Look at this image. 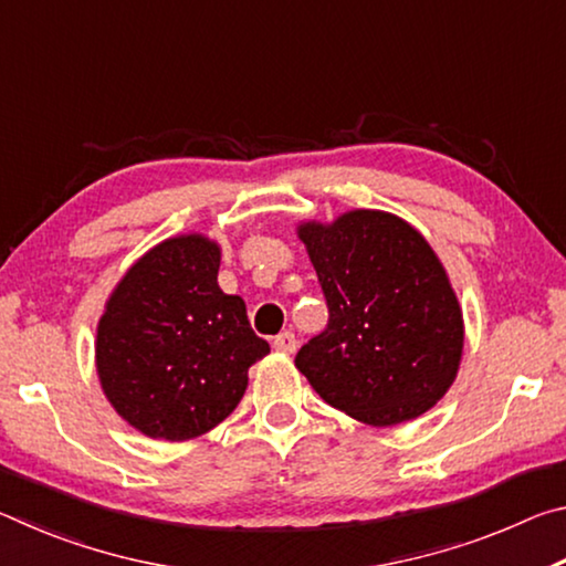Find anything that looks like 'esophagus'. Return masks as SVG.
<instances>
[{"label":"esophagus","instance_id":"34e87169","mask_svg":"<svg viewBox=\"0 0 566 566\" xmlns=\"http://www.w3.org/2000/svg\"><path fill=\"white\" fill-rule=\"evenodd\" d=\"M274 349L282 354H294L296 352V337L294 332H282L274 337Z\"/></svg>","mask_w":566,"mask_h":566}]
</instances>
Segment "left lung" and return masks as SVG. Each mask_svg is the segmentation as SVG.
Here are the masks:
<instances>
[{
	"instance_id": "left-lung-1",
	"label": "left lung",
	"mask_w": 566,
	"mask_h": 566,
	"mask_svg": "<svg viewBox=\"0 0 566 566\" xmlns=\"http://www.w3.org/2000/svg\"><path fill=\"white\" fill-rule=\"evenodd\" d=\"M296 237L329 306L327 329L296 352V369L364 424H401L432 409L457 379L464 319L427 239L379 209L312 219Z\"/></svg>"
}]
</instances>
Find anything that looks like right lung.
Segmentation results:
<instances>
[{
  "mask_svg": "<svg viewBox=\"0 0 566 566\" xmlns=\"http://www.w3.org/2000/svg\"><path fill=\"white\" fill-rule=\"evenodd\" d=\"M219 260L214 239L169 237L104 304L94 342L102 391L151 439L187 442L214 429L244 397L249 367L270 354L242 296L219 290Z\"/></svg>",
  "mask_w": 566,
  "mask_h": 566,
  "instance_id": "add662e5",
  "label": "right lung"
}]
</instances>
